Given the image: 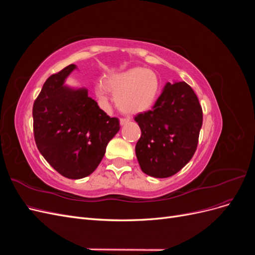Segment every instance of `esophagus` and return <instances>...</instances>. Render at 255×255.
I'll use <instances>...</instances> for the list:
<instances>
[{"instance_id": "esophagus-1", "label": "esophagus", "mask_w": 255, "mask_h": 255, "mask_svg": "<svg viewBox=\"0 0 255 255\" xmlns=\"http://www.w3.org/2000/svg\"><path fill=\"white\" fill-rule=\"evenodd\" d=\"M128 121H129V119H128V118H120V125L125 126Z\"/></svg>"}]
</instances>
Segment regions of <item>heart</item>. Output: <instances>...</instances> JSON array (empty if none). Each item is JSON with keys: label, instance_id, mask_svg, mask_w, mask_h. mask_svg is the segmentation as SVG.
<instances>
[{"label": "heart", "instance_id": "obj_1", "mask_svg": "<svg viewBox=\"0 0 255 255\" xmlns=\"http://www.w3.org/2000/svg\"><path fill=\"white\" fill-rule=\"evenodd\" d=\"M97 85V96L103 103L109 101L107 89L115 96L116 105L125 114H138L148 110L159 91V81L155 72L141 67L128 69L111 75Z\"/></svg>", "mask_w": 255, "mask_h": 255}]
</instances>
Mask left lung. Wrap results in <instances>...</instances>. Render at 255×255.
<instances>
[{
  "label": "left lung",
  "instance_id": "8db88e82",
  "mask_svg": "<svg viewBox=\"0 0 255 255\" xmlns=\"http://www.w3.org/2000/svg\"><path fill=\"white\" fill-rule=\"evenodd\" d=\"M141 129L136 156L142 172L169 177L197 150L203 114L195 91L185 82L167 83L151 111L135 117Z\"/></svg>",
  "mask_w": 255,
  "mask_h": 255
}]
</instances>
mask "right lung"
<instances>
[{
    "instance_id": "add662e5",
    "label": "right lung",
    "mask_w": 255,
    "mask_h": 255,
    "mask_svg": "<svg viewBox=\"0 0 255 255\" xmlns=\"http://www.w3.org/2000/svg\"><path fill=\"white\" fill-rule=\"evenodd\" d=\"M75 65L52 74L33 106L34 137L44 159L68 179H83L94 172L107 143L120 129L118 118L107 116L88 97L86 88L65 85Z\"/></svg>"
}]
</instances>
